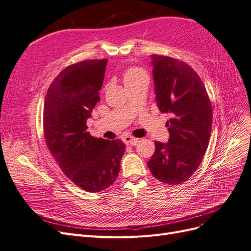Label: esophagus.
I'll return each mask as SVG.
<instances>
[{"label":"esophagus","mask_w":251,"mask_h":251,"mask_svg":"<svg viewBox=\"0 0 251 251\" xmlns=\"http://www.w3.org/2000/svg\"><path fill=\"white\" fill-rule=\"evenodd\" d=\"M123 140L126 144V146H136V143L138 142V139L132 137V136H125Z\"/></svg>","instance_id":"34e87169"}]
</instances>
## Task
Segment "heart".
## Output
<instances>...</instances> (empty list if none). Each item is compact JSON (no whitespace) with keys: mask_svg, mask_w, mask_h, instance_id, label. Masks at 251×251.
Masks as SVG:
<instances>
[{"mask_svg":"<svg viewBox=\"0 0 251 251\" xmlns=\"http://www.w3.org/2000/svg\"><path fill=\"white\" fill-rule=\"evenodd\" d=\"M143 79L148 80V74L140 68H130L124 73V81L126 87Z\"/></svg>","mask_w":251,"mask_h":251,"instance_id":"obj_1","label":"heart"}]
</instances>
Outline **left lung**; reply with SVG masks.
<instances>
[{
  "mask_svg": "<svg viewBox=\"0 0 251 251\" xmlns=\"http://www.w3.org/2000/svg\"><path fill=\"white\" fill-rule=\"evenodd\" d=\"M156 101L168 113V143L155 141L148 162L153 176L166 184L185 182L199 168L207 150L212 110L204 83L192 67L163 55H151Z\"/></svg>",
  "mask_w": 251,
  "mask_h": 251,
  "instance_id": "8db88e82",
  "label": "left lung"
}]
</instances>
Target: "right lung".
Instances as JSON below:
<instances>
[{
    "mask_svg": "<svg viewBox=\"0 0 251 251\" xmlns=\"http://www.w3.org/2000/svg\"><path fill=\"white\" fill-rule=\"evenodd\" d=\"M108 59L67 67L50 85L44 104L47 147L66 176L83 191L101 192L115 182L126 144L96 138L87 120L100 101Z\"/></svg>",
    "mask_w": 251,
    "mask_h": 251,
    "instance_id": "add662e5",
    "label": "right lung"
}]
</instances>
